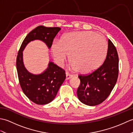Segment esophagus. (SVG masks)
I'll list each match as a JSON object with an SVG mask.
<instances>
[{
    "label": "esophagus",
    "instance_id": "1",
    "mask_svg": "<svg viewBox=\"0 0 133 133\" xmlns=\"http://www.w3.org/2000/svg\"><path fill=\"white\" fill-rule=\"evenodd\" d=\"M66 79L67 80L73 77V75L70 74V73H69V72H66Z\"/></svg>",
    "mask_w": 133,
    "mask_h": 133
}]
</instances>
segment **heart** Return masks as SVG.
I'll return each mask as SVG.
<instances>
[{
  "mask_svg": "<svg viewBox=\"0 0 133 133\" xmlns=\"http://www.w3.org/2000/svg\"><path fill=\"white\" fill-rule=\"evenodd\" d=\"M108 44L103 36L92 31L65 34L60 41L51 46L54 59L62 66L68 54L72 68L81 73H89L100 66L105 58Z\"/></svg>",
  "mask_w": 133,
  "mask_h": 133,
  "instance_id": "1",
  "label": "heart"
}]
</instances>
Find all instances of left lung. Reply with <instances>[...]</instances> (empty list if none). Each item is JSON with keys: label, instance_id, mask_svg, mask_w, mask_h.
<instances>
[{"label": "left lung", "instance_id": "obj_1", "mask_svg": "<svg viewBox=\"0 0 133 133\" xmlns=\"http://www.w3.org/2000/svg\"><path fill=\"white\" fill-rule=\"evenodd\" d=\"M119 58L116 48L108 40V50L103 63L87 75H78L81 81L77 90L78 99L89 106L102 103L109 97L117 81Z\"/></svg>", "mask_w": 133, "mask_h": 133}]
</instances>
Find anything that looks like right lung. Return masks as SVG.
<instances>
[{
    "instance_id": "right-lung-1",
    "label": "right lung",
    "mask_w": 133,
    "mask_h": 133,
    "mask_svg": "<svg viewBox=\"0 0 133 133\" xmlns=\"http://www.w3.org/2000/svg\"><path fill=\"white\" fill-rule=\"evenodd\" d=\"M61 30L59 27H37L24 38L18 52L16 69L19 84L24 94L36 104H46L55 98L65 80L66 74L63 69L52 62H50L46 71L41 74H31L24 66L22 52L30 42L36 39L44 42L50 49L54 39Z\"/></svg>"
}]
</instances>
